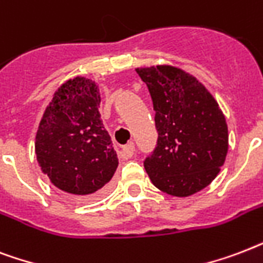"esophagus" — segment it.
<instances>
[{"mask_svg":"<svg viewBox=\"0 0 263 263\" xmlns=\"http://www.w3.org/2000/svg\"><path fill=\"white\" fill-rule=\"evenodd\" d=\"M134 154V144L133 142H129V144H126V145L122 146V151H121V155L123 159H129L132 158Z\"/></svg>","mask_w":263,"mask_h":263,"instance_id":"obj_1","label":"esophagus"}]
</instances>
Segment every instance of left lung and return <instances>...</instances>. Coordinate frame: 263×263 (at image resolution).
Returning a JSON list of instances; mask_svg holds the SVG:
<instances>
[{"mask_svg":"<svg viewBox=\"0 0 263 263\" xmlns=\"http://www.w3.org/2000/svg\"><path fill=\"white\" fill-rule=\"evenodd\" d=\"M154 103L158 141L144 160L152 184L189 196L214 180L228 152V126L218 103L188 72L172 66L137 68Z\"/></svg>","mask_w":263,"mask_h":263,"instance_id":"left-lung-1","label":"left lung"}]
</instances>
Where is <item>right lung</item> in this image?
Segmentation results:
<instances>
[{"mask_svg": "<svg viewBox=\"0 0 263 263\" xmlns=\"http://www.w3.org/2000/svg\"><path fill=\"white\" fill-rule=\"evenodd\" d=\"M99 87L77 77L54 93L35 138L36 160L54 186L75 197H96L118 167L112 141L104 129Z\"/></svg>", "mask_w": 263, "mask_h": 263, "instance_id": "obj_1", "label": "right lung"}]
</instances>
